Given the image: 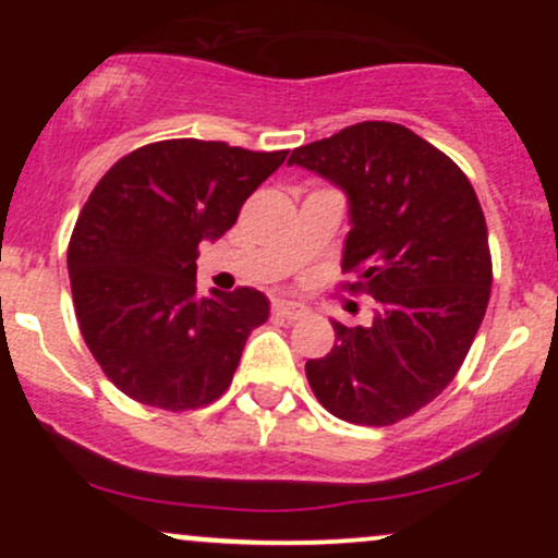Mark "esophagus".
Wrapping results in <instances>:
<instances>
[{
	"label": "esophagus",
	"mask_w": 558,
	"mask_h": 558,
	"mask_svg": "<svg viewBox=\"0 0 558 558\" xmlns=\"http://www.w3.org/2000/svg\"><path fill=\"white\" fill-rule=\"evenodd\" d=\"M272 315L280 317V319H288V323H293V319L304 317V306L293 304V301L278 299V301H275V304H272Z\"/></svg>",
	"instance_id": "34e87169"
}]
</instances>
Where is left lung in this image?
<instances>
[{
	"label": "left lung",
	"mask_w": 558,
	"mask_h": 558,
	"mask_svg": "<svg viewBox=\"0 0 558 558\" xmlns=\"http://www.w3.org/2000/svg\"><path fill=\"white\" fill-rule=\"evenodd\" d=\"M288 165L349 202L341 267L375 301L373 323H332L338 343L306 362L317 401L354 425H393L462 367L490 299L488 228L472 183L444 151L396 123L367 120L299 146Z\"/></svg>",
	"instance_id": "8db88e82"
}]
</instances>
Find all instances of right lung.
Listing matches in <instances>:
<instances>
[{
	"label": "right lung",
	"instance_id": "obj_1",
	"mask_svg": "<svg viewBox=\"0 0 558 558\" xmlns=\"http://www.w3.org/2000/svg\"><path fill=\"white\" fill-rule=\"evenodd\" d=\"M286 157L172 138L118 159L96 183L68 272L83 341L125 396L183 412L226 393L270 301L254 288L198 296V243L233 228Z\"/></svg>",
	"mask_w": 558,
	"mask_h": 558
}]
</instances>
